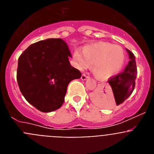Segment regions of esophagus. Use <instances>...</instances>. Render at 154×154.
Listing matches in <instances>:
<instances>
[{
    "label": "esophagus",
    "mask_w": 154,
    "mask_h": 154,
    "mask_svg": "<svg viewBox=\"0 0 154 154\" xmlns=\"http://www.w3.org/2000/svg\"><path fill=\"white\" fill-rule=\"evenodd\" d=\"M87 78H88V76H87L85 74H82V76H81L82 80H85Z\"/></svg>",
    "instance_id": "esophagus-1"
}]
</instances>
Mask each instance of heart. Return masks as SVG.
<instances>
[{"label":"heart","mask_w":154,"mask_h":154,"mask_svg":"<svg viewBox=\"0 0 154 154\" xmlns=\"http://www.w3.org/2000/svg\"><path fill=\"white\" fill-rule=\"evenodd\" d=\"M72 58L78 69H83L92 65L94 72L99 77L106 78L120 69L124 61V52L120 46L99 42L84 46L82 54L75 51Z\"/></svg>","instance_id":"b5f03b06"}]
</instances>
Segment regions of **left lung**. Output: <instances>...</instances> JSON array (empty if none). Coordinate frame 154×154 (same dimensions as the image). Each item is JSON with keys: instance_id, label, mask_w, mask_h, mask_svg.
Listing matches in <instances>:
<instances>
[{"instance_id": "1", "label": "left lung", "mask_w": 154, "mask_h": 154, "mask_svg": "<svg viewBox=\"0 0 154 154\" xmlns=\"http://www.w3.org/2000/svg\"><path fill=\"white\" fill-rule=\"evenodd\" d=\"M126 51L130 58L127 66L123 72L108 80L112 97H110L109 94L106 93L104 89L99 90L94 96V99L102 106L110 107L115 103L117 106L123 103L131 95L135 88V80L137 75L135 56L130 50L126 49Z\"/></svg>"}]
</instances>
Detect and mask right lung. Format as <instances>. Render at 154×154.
Instances as JSON below:
<instances>
[{
	"label": "right lung",
	"mask_w": 154,
	"mask_h": 154,
	"mask_svg": "<svg viewBox=\"0 0 154 154\" xmlns=\"http://www.w3.org/2000/svg\"><path fill=\"white\" fill-rule=\"evenodd\" d=\"M66 42L48 38L31 45L18 58L17 81L27 101L49 112L62 106L69 83L82 75L70 65Z\"/></svg>",
	"instance_id": "add662e5"
}]
</instances>
